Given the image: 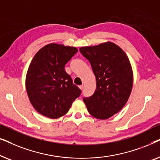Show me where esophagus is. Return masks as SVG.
<instances>
[{
    "instance_id": "1",
    "label": "esophagus",
    "mask_w": 160,
    "mask_h": 160,
    "mask_svg": "<svg viewBox=\"0 0 160 160\" xmlns=\"http://www.w3.org/2000/svg\"><path fill=\"white\" fill-rule=\"evenodd\" d=\"M79 89L81 90H82V89H84V86H83V85H81V86H79Z\"/></svg>"
}]
</instances>
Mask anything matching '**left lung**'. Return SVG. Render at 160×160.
<instances>
[{"label":"left lung","mask_w":160,"mask_h":160,"mask_svg":"<svg viewBox=\"0 0 160 160\" xmlns=\"http://www.w3.org/2000/svg\"><path fill=\"white\" fill-rule=\"evenodd\" d=\"M89 61L97 82L92 96L84 98L89 113L96 119H106L124 106L133 84L130 62L123 50L114 43L80 48Z\"/></svg>","instance_id":"obj_1"}]
</instances>
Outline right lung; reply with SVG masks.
<instances>
[{"mask_svg": "<svg viewBox=\"0 0 160 160\" xmlns=\"http://www.w3.org/2000/svg\"><path fill=\"white\" fill-rule=\"evenodd\" d=\"M77 52L76 47L52 43L32 58L25 86L30 103L40 114L50 119L62 117L82 93L65 71V64Z\"/></svg>", "mask_w": 160, "mask_h": 160, "instance_id": "obj_1", "label": "right lung"}]
</instances>
